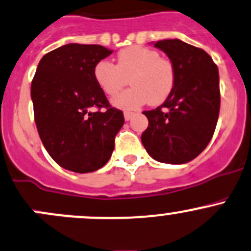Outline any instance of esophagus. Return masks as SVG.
Wrapping results in <instances>:
<instances>
[{
    "mask_svg": "<svg viewBox=\"0 0 251 251\" xmlns=\"http://www.w3.org/2000/svg\"><path fill=\"white\" fill-rule=\"evenodd\" d=\"M133 115H135V113H132V111H125V113H124V118H125V120H131Z\"/></svg>",
    "mask_w": 251,
    "mask_h": 251,
    "instance_id": "obj_1",
    "label": "esophagus"
}]
</instances>
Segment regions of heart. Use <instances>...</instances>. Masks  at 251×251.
<instances>
[{
  "instance_id": "obj_1",
  "label": "heart",
  "mask_w": 251,
  "mask_h": 251,
  "mask_svg": "<svg viewBox=\"0 0 251 251\" xmlns=\"http://www.w3.org/2000/svg\"><path fill=\"white\" fill-rule=\"evenodd\" d=\"M94 81L106 96H115L126 83L127 91L113 98V104L121 109H136L143 104H160L172 94L176 71L172 61L162 57L153 49L130 46L118 53V62L100 60L94 66Z\"/></svg>"
}]
</instances>
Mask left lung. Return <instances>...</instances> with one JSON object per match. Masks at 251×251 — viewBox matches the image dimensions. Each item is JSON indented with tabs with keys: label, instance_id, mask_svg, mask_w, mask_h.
Here are the masks:
<instances>
[{
	"label": "left lung",
	"instance_id": "obj_1",
	"mask_svg": "<svg viewBox=\"0 0 251 251\" xmlns=\"http://www.w3.org/2000/svg\"><path fill=\"white\" fill-rule=\"evenodd\" d=\"M175 66L172 94L153 110L143 111L148 127L141 136L153 159L184 164L198 157L210 143L220 114V75L205 50L179 39L159 40Z\"/></svg>",
	"mask_w": 251,
	"mask_h": 251
}]
</instances>
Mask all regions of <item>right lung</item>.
<instances>
[{
    "instance_id": "add662e5",
    "label": "right lung",
    "mask_w": 251,
    "mask_h": 251,
    "mask_svg": "<svg viewBox=\"0 0 251 251\" xmlns=\"http://www.w3.org/2000/svg\"><path fill=\"white\" fill-rule=\"evenodd\" d=\"M113 52L101 45L67 44L43 56L31 81L34 119L44 147L67 170L91 173L106 164L124 125L93 70ZM93 106L99 110L91 113Z\"/></svg>"
}]
</instances>
